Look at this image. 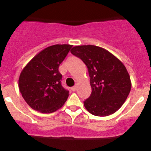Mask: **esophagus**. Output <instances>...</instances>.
<instances>
[{
  "label": "esophagus",
  "mask_w": 151,
  "mask_h": 151,
  "mask_svg": "<svg viewBox=\"0 0 151 151\" xmlns=\"http://www.w3.org/2000/svg\"><path fill=\"white\" fill-rule=\"evenodd\" d=\"M71 91H75L76 90H77V87H76V86L72 87V88H71Z\"/></svg>",
  "instance_id": "1"
}]
</instances>
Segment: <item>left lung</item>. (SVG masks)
<instances>
[{"instance_id": "left-lung-1", "label": "left lung", "mask_w": 151, "mask_h": 151, "mask_svg": "<svg viewBox=\"0 0 151 151\" xmlns=\"http://www.w3.org/2000/svg\"><path fill=\"white\" fill-rule=\"evenodd\" d=\"M71 54L81 59L88 68L91 96L84 101L87 110L96 116L115 113L127 99L131 88L130 76L122 62L100 47H74Z\"/></svg>"}]
</instances>
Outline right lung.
Listing matches in <instances>:
<instances>
[{
	"label": "right lung",
	"mask_w": 151,
	"mask_h": 151,
	"mask_svg": "<svg viewBox=\"0 0 151 151\" xmlns=\"http://www.w3.org/2000/svg\"><path fill=\"white\" fill-rule=\"evenodd\" d=\"M71 47L70 45L47 47L22 69L19 88L32 109L42 113H51L62 107L66 101L68 91L62 86V75L58 68Z\"/></svg>",
	"instance_id": "add662e5"
}]
</instances>
